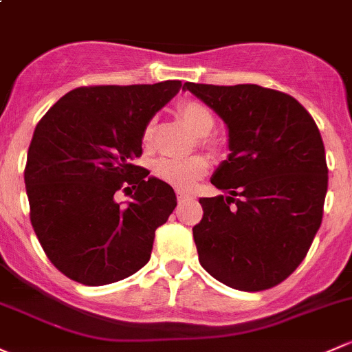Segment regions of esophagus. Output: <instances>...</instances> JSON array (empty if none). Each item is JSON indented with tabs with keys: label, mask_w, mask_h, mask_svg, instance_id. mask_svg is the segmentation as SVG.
Returning <instances> with one entry per match:
<instances>
[{
	"label": "esophagus",
	"mask_w": 352,
	"mask_h": 352,
	"mask_svg": "<svg viewBox=\"0 0 352 352\" xmlns=\"http://www.w3.org/2000/svg\"><path fill=\"white\" fill-rule=\"evenodd\" d=\"M192 199H194V195L188 194V192H184V190L177 192V201L179 202H187V201H192Z\"/></svg>",
	"instance_id": "esophagus-1"
}]
</instances>
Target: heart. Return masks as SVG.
<instances>
[{
  "label": "heart",
  "instance_id": "obj_1",
  "mask_svg": "<svg viewBox=\"0 0 352 352\" xmlns=\"http://www.w3.org/2000/svg\"><path fill=\"white\" fill-rule=\"evenodd\" d=\"M179 116L186 121V124L195 135L201 136V143L207 148H216V140L210 138L209 133L214 128V114L204 102L188 99L180 102ZM155 121L150 120L143 129V142L148 143L153 136ZM209 170V162L202 155H194L188 158H160L153 165V172L157 179L168 186L188 190L201 180Z\"/></svg>",
  "mask_w": 352,
  "mask_h": 352
}]
</instances>
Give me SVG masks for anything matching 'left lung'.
Masks as SVG:
<instances>
[{
	"instance_id": "8db88e82",
	"label": "left lung",
	"mask_w": 352,
	"mask_h": 352,
	"mask_svg": "<svg viewBox=\"0 0 352 352\" xmlns=\"http://www.w3.org/2000/svg\"><path fill=\"white\" fill-rule=\"evenodd\" d=\"M184 89L223 118L231 150L210 179L226 195L199 199V261L236 290L275 287L302 263L322 223L329 170L319 128L297 99L275 89Z\"/></svg>"
}]
</instances>
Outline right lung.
Returning <instances> with one entry per match:
<instances>
[{
	"label": "right lung",
	"instance_id": "obj_1",
	"mask_svg": "<svg viewBox=\"0 0 352 352\" xmlns=\"http://www.w3.org/2000/svg\"><path fill=\"white\" fill-rule=\"evenodd\" d=\"M180 87H77L36 124L25 166L30 221L47 258L74 282H120L150 260L155 231L177 197L133 160L143 153L146 123ZM123 186L132 194L124 208L113 201Z\"/></svg>",
	"mask_w": 352,
	"mask_h": 352
}]
</instances>
